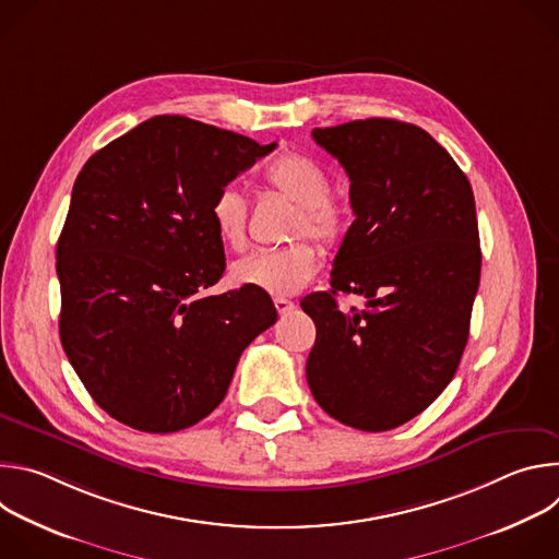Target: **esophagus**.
Masks as SVG:
<instances>
[{
	"mask_svg": "<svg viewBox=\"0 0 559 559\" xmlns=\"http://www.w3.org/2000/svg\"><path fill=\"white\" fill-rule=\"evenodd\" d=\"M274 307H276V311H278L281 316H285V313H289V311L294 309V302H292V300H287V298L276 296V298H274Z\"/></svg>",
	"mask_w": 559,
	"mask_h": 559,
	"instance_id": "1",
	"label": "esophagus"
}]
</instances>
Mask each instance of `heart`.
Masks as SVG:
<instances>
[{
    "mask_svg": "<svg viewBox=\"0 0 559 559\" xmlns=\"http://www.w3.org/2000/svg\"><path fill=\"white\" fill-rule=\"evenodd\" d=\"M263 179L272 192L296 205L289 218V238L309 236L316 243L332 248L347 231L345 207L330 197L332 181L313 158L285 152L265 168ZM210 221L229 250L248 246V201L231 186L216 192L210 205ZM318 254L311 243L296 241L281 250H261L238 259L229 274L238 285L257 287L272 296H292L300 292L316 274Z\"/></svg>",
    "mask_w": 559,
    "mask_h": 559,
    "instance_id": "heart-1",
    "label": "heart"
}]
</instances>
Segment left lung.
Here are the masks:
<instances>
[{"instance_id": "left-lung-1", "label": "left lung", "mask_w": 559, "mask_h": 559, "mask_svg": "<svg viewBox=\"0 0 559 559\" xmlns=\"http://www.w3.org/2000/svg\"><path fill=\"white\" fill-rule=\"evenodd\" d=\"M352 186L356 221L332 289L300 300L316 325L307 382L332 418L389 431L423 414L455 376L480 285V234L466 175L423 128L365 119L313 128ZM368 298L341 312L335 294Z\"/></svg>"}]
</instances>
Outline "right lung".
I'll return each mask as SVG.
<instances>
[{"instance_id": "add662e5", "label": "right lung", "mask_w": 559, "mask_h": 559, "mask_svg": "<svg viewBox=\"0 0 559 559\" xmlns=\"http://www.w3.org/2000/svg\"><path fill=\"white\" fill-rule=\"evenodd\" d=\"M274 147L162 115L79 173L57 241L59 336L115 420L145 433L197 425L221 405L243 349L276 323L257 287L203 294L225 270L212 199Z\"/></svg>"}]
</instances>
